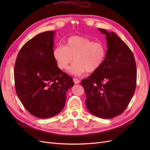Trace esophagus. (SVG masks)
<instances>
[{
    "instance_id": "obj_1",
    "label": "esophagus",
    "mask_w": 150,
    "mask_h": 150,
    "mask_svg": "<svg viewBox=\"0 0 150 150\" xmlns=\"http://www.w3.org/2000/svg\"><path fill=\"white\" fill-rule=\"evenodd\" d=\"M73 80H74V82L75 84H79L80 82V80H78V78H74Z\"/></svg>"
}]
</instances>
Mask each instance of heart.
Listing matches in <instances>:
<instances>
[{
	"label": "heart",
	"instance_id": "1",
	"mask_svg": "<svg viewBox=\"0 0 150 150\" xmlns=\"http://www.w3.org/2000/svg\"><path fill=\"white\" fill-rule=\"evenodd\" d=\"M64 44V46H56L53 50V58L59 69H67L74 58L75 62L69 71L75 75H81L86 72H95L103 65L106 55L103 43L84 36H72Z\"/></svg>",
	"mask_w": 150,
	"mask_h": 150
}]
</instances>
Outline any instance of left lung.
Segmentation results:
<instances>
[{
  "mask_svg": "<svg viewBox=\"0 0 150 150\" xmlns=\"http://www.w3.org/2000/svg\"><path fill=\"white\" fill-rule=\"evenodd\" d=\"M106 35L108 50L103 65L81 84L86 94V105L93 115L111 119L128 106L136 87L137 70L134 54L114 32L98 28Z\"/></svg>",
  "mask_w": 150,
  "mask_h": 150,
  "instance_id": "obj_1",
  "label": "left lung"
}]
</instances>
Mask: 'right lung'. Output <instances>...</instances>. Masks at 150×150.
I'll list each match as a JSON object with an SVG mask.
<instances>
[{
    "instance_id": "add662e5",
    "label": "right lung",
    "mask_w": 150,
    "mask_h": 150,
    "mask_svg": "<svg viewBox=\"0 0 150 150\" xmlns=\"http://www.w3.org/2000/svg\"><path fill=\"white\" fill-rule=\"evenodd\" d=\"M54 36V31H48L31 39L21 49L14 65L17 95L27 111L39 119L59 113L67 90L74 84L53 58Z\"/></svg>"
}]
</instances>
